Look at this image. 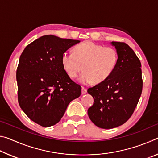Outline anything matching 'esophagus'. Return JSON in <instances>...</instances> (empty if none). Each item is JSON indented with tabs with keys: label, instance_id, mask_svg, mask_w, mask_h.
Instances as JSON below:
<instances>
[{
	"label": "esophagus",
	"instance_id": "34e87169",
	"mask_svg": "<svg viewBox=\"0 0 158 158\" xmlns=\"http://www.w3.org/2000/svg\"><path fill=\"white\" fill-rule=\"evenodd\" d=\"M87 93V90L85 89L84 87H82L81 88V94L82 95H84V94H85V93Z\"/></svg>",
	"mask_w": 158,
	"mask_h": 158
}]
</instances>
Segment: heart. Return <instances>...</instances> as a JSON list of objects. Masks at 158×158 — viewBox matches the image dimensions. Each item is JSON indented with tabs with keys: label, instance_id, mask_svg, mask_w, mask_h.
Returning a JSON list of instances; mask_svg holds the SVG:
<instances>
[{
	"label": "heart",
	"instance_id": "1",
	"mask_svg": "<svg viewBox=\"0 0 158 158\" xmlns=\"http://www.w3.org/2000/svg\"><path fill=\"white\" fill-rule=\"evenodd\" d=\"M118 59L113 47H103L85 42L74 48V53L65 52L61 57L63 68L68 76L76 78L84 70L79 81L83 84H100L109 78L116 68Z\"/></svg>",
	"mask_w": 158,
	"mask_h": 158
}]
</instances>
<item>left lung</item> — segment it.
Instances as JSON below:
<instances>
[{"mask_svg":"<svg viewBox=\"0 0 158 158\" xmlns=\"http://www.w3.org/2000/svg\"><path fill=\"white\" fill-rule=\"evenodd\" d=\"M118 55L116 68L105 81L88 89L94 103L88 115L96 126L111 129L124 124L132 116L142 92L141 62L125 43L111 42Z\"/></svg>","mask_w":158,"mask_h":158,"instance_id":"obj_1","label":"left lung"}]
</instances>
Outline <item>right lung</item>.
Returning <instances> with one entry per match:
<instances>
[{"instance_id":"obj_1","label":"right lung","mask_w":158,"mask_h":158,"mask_svg":"<svg viewBox=\"0 0 158 158\" xmlns=\"http://www.w3.org/2000/svg\"><path fill=\"white\" fill-rule=\"evenodd\" d=\"M79 40L49 35L35 40L21 53L17 69L18 102L29 118L42 127L60 121L81 88L64 70L61 57Z\"/></svg>"}]
</instances>
